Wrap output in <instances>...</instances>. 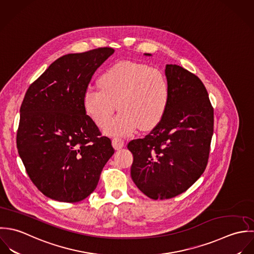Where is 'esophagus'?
I'll use <instances>...</instances> for the list:
<instances>
[{
	"instance_id": "esophagus-1",
	"label": "esophagus",
	"mask_w": 254,
	"mask_h": 254,
	"mask_svg": "<svg viewBox=\"0 0 254 254\" xmlns=\"http://www.w3.org/2000/svg\"><path fill=\"white\" fill-rule=\"evenodd\" d=\"M112 144L116 150H120L125 146V141L120 137H115L112 140Z\"/></svg>"
}]
</instances>
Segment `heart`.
<instances>
[{"label":"heart","instance_id":"1","mask_svg":"<svg viewBox=\"0 0 254 254\" xmlns=\"http://www.w3.org/2000/svg\"><path fill=\"white\" fill-rule=\"evenodd\" d=\"M100 87L83 94L86 114L103 127L118 106L120 113L105 126L112 136L127 135L138 127L149 129L164 117L170 101V84L159 68L142 63L121 62L102 73Z\"/></svg>","mask_w":254,"mask_h":254}]
</instances>
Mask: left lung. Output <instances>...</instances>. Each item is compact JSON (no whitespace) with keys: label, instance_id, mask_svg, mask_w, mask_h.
Here are the masks:
<instances>
[{"label":"left lung","instance_id":"8db88e82","mask_svg":"<svg viewBox=\"0 0 254 254\" xmlns=\"http://www.w3.org/2000/svg\"><path fill=\"white\" fill-rule=\"evenodd\" d=\"M165 74L170 101L164 117L144 138L127 144L133 155L131 179L155 200L175 197L200 178L214 127V111L202 81L178 64H167Z\"/></svg>","mask_w":254,"mask_h":254}]
</instances>
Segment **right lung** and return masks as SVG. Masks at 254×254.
Returning <instances> with one entry per match:
<instances>
[{
  "label": "right lung",
  "instance_id": "right-lung-1",
  "mask_svg": "<svg viewBox=\"0 0 254 254\" xmlns=\"http://www.w3.org/2000/svg\"><path fill=\"white\" fill-rule=\"evenodd\" d=\"M114 52L106 47L64 55L25 93L16 147L30 180L51 199L86 198L115 152L111 139L102 136L83 107L92 75Z\"/></svg>",
  "mask_w": 254,
  "mask_h": 254
}]
</instances>
